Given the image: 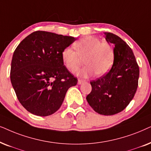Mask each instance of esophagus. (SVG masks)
<instances>
[{
    "label": "esophagus",
    "instance_id": "34e87169",
    "mask_svg": "<svg viewBox=\"0 0 151 151\" xmlns=\"http://www.w3.org/2000/svg\"><path fill=\"white\" fill-rule=\"evenodd\" d=\"M85 82H86V81H85V80H83V79H79V80H78V84H79V85H81V84L85 83Z\"/></svg>",
    "mask_w": 151,
    "mask_h": 151
}]
</instances>
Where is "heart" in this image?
Returning a JSON list of instances; mask_svg holds the SVG:
<instances>
[{
    "label": "heart",
    "mask_w": 151,
    "mask_h": 151,
    "mask_svg": "<svg viewBox=\"0 0 151 151\" xmlns=\"http://www.w3.org/2000/svg\"><path fill=\"white\" fill-rule=\"evenodd\" d=\"M75 50L66 47L61 53L64 65L70 72H75L82 63L86 65L78 71L77 74L87 77L96 73L103 76L111 69L114 60V50L107 42L92 36H86L73 44Z\"/></svg>",
    "instance_id": "obj_1"
}]
</instances>
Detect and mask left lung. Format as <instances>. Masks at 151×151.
Listing matches in <instances>:
<instances>
[{"mask_svg": "<svg viewBox=\"0 0 151 151\" xmlns=\"http://www.w3.org/2000/svg\"><path fill=\"white\" fill-rule=\"evenodd\" d=\"M108 43L114 45V60L110 71L90 81L92 91L86 99L94 111L103 115L122 112L133 99L138 87L139 68L129 46L121 38L105 32Z\"/></svg>", "mask_w": 151, "mask_h": 151, "instance_id": "obj_1", "label": "left lung"}]
</instances>
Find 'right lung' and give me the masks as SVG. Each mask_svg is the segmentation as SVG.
<instances>
[{
	"label": "right lung",
	"instance_id": "right-lung-1",
	"mask_svg": "<svg viewBox=\"0 0 151 151\" xmlns=\"http://www.w3.org/2000/svg\"><path fill=\"white\" fill-rule=\"evenodd\" d=\"M77 39L45 31L25 37L12 57L10 79L21 105L32 114L49 116L61 107L77 78L64 65L61 53Z\"/></svg>",
	"mask_w": 151,
	"mask_h": 151
}]
</instances>
